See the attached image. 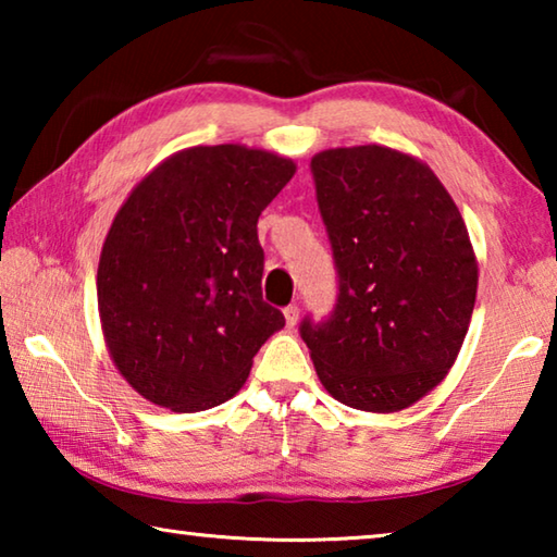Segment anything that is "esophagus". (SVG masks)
<instances>
[{"label":"esophagus","mask_w":557,"mask_h":557,"mask_svg":"<svg viewBox=\"0 0 557 557\" xmlns=\"http://www.w3.org/2000/svg\"><path fill=\"white\" fill-rule=\"evenodd\" d=\"M285 322H287L289 329L297 326V322H299V307L297 305L285 307Z\"/></svg>","instance_id":"esophagus-1"}]
</instances>
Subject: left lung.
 <instances>
[{"instance_id":"1","label":"left lung","mask_w":557,"mask_h":557,"mask_svg":"<svg viewBox=\"0 0 557 557\" xmlns=\"http://www.w3.org/2000/svg\"><path fill=\"white\" fill-rule=\"evenodd\" d=\"M309 166L338 275L334 312L299 324L319 381L348 408H410L457 361L474 312L467 225L435 172L398 149H326Z\"/></svg>"}]
</instances>
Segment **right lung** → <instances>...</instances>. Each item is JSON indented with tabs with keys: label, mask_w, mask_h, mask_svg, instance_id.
Returning a JSON list of instances; mask_svg holds the SVG:
<instances>
[{
	"label": "right lung",
	"mask_w": 557,
	"mask_h": 557,
	"mask_svg": "<svg viewBox=\"0 0 557 557\" xmlns=\"http://www.w3.org/2000/svg\"><path fill=\"white\" fill-rule=\"evenodd\" d=\"M295 172L265 149L188 147L122 203L102 243L98 309L112 361L149 403L174 412L225 403L285 326L262 301L258 219Z\"/></svg>",
	"instance_id": "add662e5"
}]
</instances>
